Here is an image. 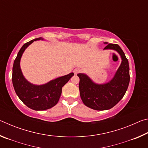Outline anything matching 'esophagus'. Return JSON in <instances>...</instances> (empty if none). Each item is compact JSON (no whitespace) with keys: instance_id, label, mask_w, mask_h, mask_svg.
Returning a JSON list of instances; mask_svg holds the SVG:
<instances>
[{"instance_id":"1","label":"esophagus","mask_w":148,"mask_h":148,"mask_svg":"<svg viewBox=\"0 0 148 148\" xmlns=\"http://www.w3.org/2000/svg\"><path fill=\"white\" fill-rule=\"evenodd\" d=\"M81 71H82V69H79V68H76V69H75L74 70V73L75 74H77L79 73V72H81Z\"/></svg>"}]
</instances>
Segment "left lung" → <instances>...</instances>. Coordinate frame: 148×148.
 <instances>
[{
    "label": "left lung",
    "mask_w": 148,
    "mask_h": 148,
    "mask_svg": "<svg viewBox=\"0 0 148 148\" xmlns=\"http://www.w3.org/2000/svg\"><path fill=\"white\" fill-rule=\"evenodd\" d=\"M104 49L116 50L121 57V64L111 81L105 84H96L86 74H77L82 101L86 106L95 110H109L116 106L123 97L130 82L129 61L120 46L109 44Z\"/></svg>",
    "instance_id": "left-lung-1"
}]
</instances>
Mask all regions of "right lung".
<instances>
[{
  "label": "right lung",
  "mask_w": 148,
  "mask_h": 148,
  "mask_svg": "<svg viewBox=\"0 0 148 148\" xmlns=\"http://www.w3.org/2000/svg\"><path fill=\"white\" fill-rule=\"evenodd\" d=\"M40 39L42 40V38L32 40L21 47L15 59L12 69V83L15 91L27 107L34 110H47L56 105L61 97L62 87L74 76L72 72L42 86H35L27 81L20 69V59L25 49L30 44Z\"/></svg>",
  "instance_id": "obj_1"
}]
</instances>
